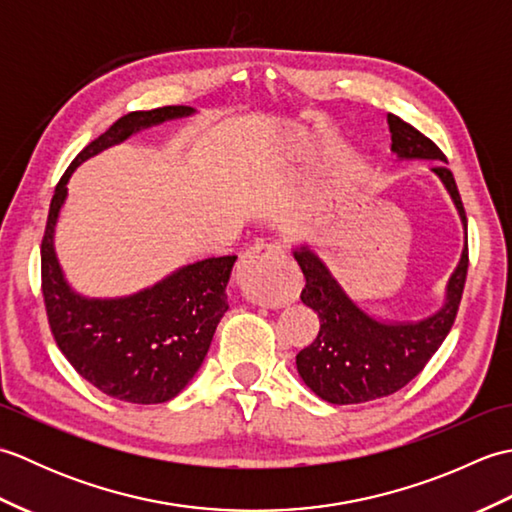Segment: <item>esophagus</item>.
Segmentation results:
<instances>
[{"instance_id":"34e87169","label":"esophagus","mask_w":512,"mask_h":512,"mask_svg":"<svg viewBox=\"0 0 512 512\" xmlns=\"http://www.w3.org/2000/svg\"><path fill=\"white\" fill-rule=\"evenodd\" d=\"M286 262V250L279 242H255L239 259L237 284L253 303L277 306L286 295V284L281 281V268Z\"/></svg>"}]
</instances>
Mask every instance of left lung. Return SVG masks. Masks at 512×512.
Segmentation results:
<instances>
[{
	"instance_id": "obj_1",
	"label": "left lung",
	"mask_w": 512,
	"mask_h": 512,
	"mask_svg": "<svg viewBox=\"0 0 512 512\" xmlns=\"http://www.w3.org/2000/svg\"><path fill=\"white\" fill-rule=\"evenodd\" d=\"M391 151L398 158L447 162L440 147L402 118L387 114ZM433 173L458 206L466 224L464 204L451 169L433 167ZM295 259L306 277L301 301L319 314V334L312 345L297 354V369L314 394L332 405H356L396 394L416 378L429 358L438 352L453 328L469 270V246L449 281L447 303L433 317L418 323H378L356 308L336 284L330 270L306 246L295 250Z\"/></svg>"
}]
</instances>
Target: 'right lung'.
<instances>
[{
	"instance_id": "add662e5",
	"label": "right lung",
	"mask_w": 512,
	"mask_h": 512,
	"mask_svg": "<svg viewBox=\"0 0 512 512\" xmlns=\"http://www.w3.org/2000/svg\"><path fill=\"white\" fill-rule=\"evenodd\" d=\"M187 105L132 112L85 147L54 189L41 239V292L50 332L70 365L88 383L134 405L167 402L198 372L217 323L228 310L226 284L235 255L211 257L180 268L154 288L125 299H85L65 284L52 233L74 167L127 136L169 118L187 116Z\"/></svg>"
}]
</instances>
